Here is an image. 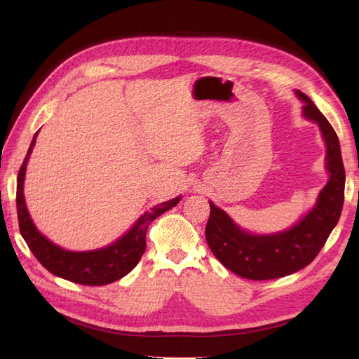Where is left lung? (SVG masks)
I'll return each mask as SVG.
<instances>
[{"label":"left lung","instance_id":"left-lung-1","mask_svg":"<svg viewBox=\"0 0 359 359\" xmlns=\"http://www.w3.org/2000/svg\"><path fill=\"white\" fill-rule=\"evenodd\" d=\"M296 95L306 103L302 106L304 117L316 121L321 128L330 179L319 193L313 210L290 230L276 234L256 236L243 231L225 211L210 202V219L205 228L208 247L228 270L241 278L269 280L288 276L307 266L321 251L341 216L346 171L338 135L306 94L296 90Z\"/></svg>","mask_w":359,"mask_h":359}]
</instances>
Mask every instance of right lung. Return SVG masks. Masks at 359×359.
Wrapping results in <instances>:
<instances>
[{"label": "right lung", "mask_w": 359, "mask_h": 359, "mask_svg": "<svg viewBox=\"0 0 359 359\" xmlns=\"http://www.w3.org/2000/svg\"><path fill=\"white\" fill-rule=\"evenodd\" d=\"M36 134L32 139V143H30L25 162L20 168L17 180V211L22 239L26 241L30 251L46 270H49L58 278L75 282V284L106 285L126 276L139 264L140 257L144 253V248H147L148 225L160 215H163L165 211L175 207L180 197H174L171 201L156 205L154 208H151V211L144 212L131 230L125 236H121L118 241L111 243L109 247L94 251H80V253L79 251H67L55 245L36 230L26 208L22 185H25L26 165L35 144Z\"/></svg>", "instance_id": "right-lung-1"}]
</instances>
